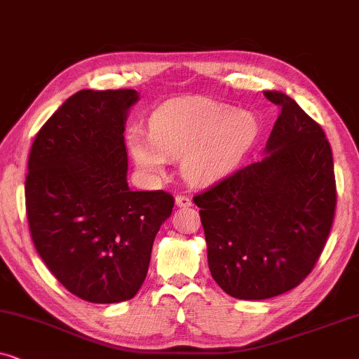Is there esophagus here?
Returning <instances> with one entry per match:
<instances>
[{"instance_id": "1", "label": "esophagus", "mask_w": 359, "mask_h": 359, "mask_svg": "<svg viewBox=\"0 0 359 359\" xmlns=\"http://www.w3.org/2000/svg\"><path fill=\"white\" fill-rule=\"evenodd\" d=\"M175 203L178 208H189V205H193V201H191L189 196H184V194H178L175 198Z\"/></svg>"}]
</instances>
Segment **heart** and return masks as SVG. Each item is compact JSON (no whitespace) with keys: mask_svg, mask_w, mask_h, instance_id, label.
I'll return each mask as SVG.
<instances>
[{"mask_svg":"<svg viewBox=\"0 0 359 359\" xmlns=\"http://www.w3.org/2000/svg\"><path fill=\"white\" fill-rule=\"evenodd\" d=\"M250 112L208 97H184L160 106L150 119V137L129 134L132 158L145 173H163L166 158H181V173L194 184L214 183L230 173L257 139Z\"/></svg>","mask_w":359,"mask_h":359,"instance_id":"obj_1","label":"heart"}]
</instances>
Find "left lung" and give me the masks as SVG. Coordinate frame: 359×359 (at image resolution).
<instances>
[{
	"label": "left lung",
	"instance_id": "left-lung-1",
	"mask_svg": "<svg viewBox=\"0 0 359 359\" xmlns=\"http://www.w3.org/2000/svg\"><path fill=\"white\" fill-rule=\"evenodd\" d=\"M281 107L266 156L196 194L209 269L229 296L259 301L291 291L316 266L337 208L332 147L292 97Z\"/></svg>",
	"mask_w": 359,
	"mask_h": 359
}]
</instances>
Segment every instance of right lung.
I'll use <instances>...</instances> for the list:
<instances>
[{"label":"right lung","mask_w":359,"mask_h":359,"mask_svg":"<svg viewBox=\"0 0 359 359\" xmlns=\"http://www.w3.org/2000/svg\"><path fill=\"white\" fill-rule=\"evenodd\" d=\"M135 90H81L34 139L26 210L42 262L83 301L114 304L139 292L175 198L132 191L124 142Z\"/></svg>","instance_id":"1"}]
</instances>
